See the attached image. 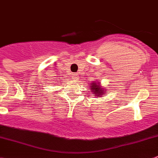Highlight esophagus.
<instances>
[{"instance_id": "obj_1", "label": "esophagus", "mask_w": 158, "mask_h": 158, "mask_svg": "<svg viewBox=\"0 0 158 158\" xmlns=\"http://www.w3.org/2000/svg\"><path fill=\"white\" fill-rule=\"evenodd\" d=\"M71 78L73 79L74 81H77L78 79H79V75H78V74H73L71 75Z\"/></svg>"}]
</instances>
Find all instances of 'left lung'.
<instances>
[{
	"mask_svg": "<svg viewBox=\"0 0 158 158\" xmlns=\"http://www.w3.org/2000/svg\"><path fill=\"white\" fill-rule=\"evenodd\" d=\"M90 92L94 94V96H96L97 98H102L103 95H105L106 92H107L106 88H104V87H102L100 81L97 80L96 82L95 81H93V82L90 83Z\"/></svg>",
	"mask_w": 158,
	"mask_h": 158,
	"instance_id": "8db88e82",
	"label": "left lung"
}]
</instances>
